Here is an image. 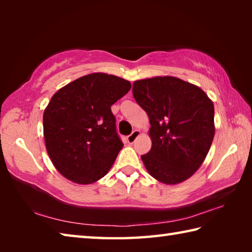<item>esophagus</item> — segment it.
I'll use <instances>...</instances> for the list:
<instances>
[{
  "label": "esophagus",
  "instance_id": "1",
  "mask_svg": "<svg viewBox=\"0 0 252 252\" xmlns=\"http://www.w3.org/2000/svg\"><path fill=\"white\" fill-rule=\"evenodd\" d=\"M139 135H140V131H138V130H134V131H132V133H131L130 135H127V138H126V141L129 142V143H133V142L135 141V139L138 138Z\"/></svg>",
  "mask_w": 252,
  "mask_h": 252
}]
</instances>
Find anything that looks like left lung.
Masks as SVG:
<instances>
[{"mask_svg": "<svg viewBox=\"0 0 252 252\" xmlns=\"http://www.w3.org/2000/svg\"><path fill=\"white\" fill-rule=\"evenodd\" d=\"M132 93L151 125V150L141 156L149 173L167 185L187 180L202 164L215 136L211 100L172 76L135 81Z\"/></svg>", "mask_w": 252, "mask_h": 252, "instance_id": "1", "label": "left lung"}]
</instances>
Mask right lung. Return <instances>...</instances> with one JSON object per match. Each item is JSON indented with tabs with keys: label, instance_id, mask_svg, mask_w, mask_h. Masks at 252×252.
I'll return each mask as SVG.
<instances>
[{
	"label": "right lung",
	"instance_id": "obj_1",
	"mask_svg": "<svg viewBox=\"0 0 252 252\" xmlns=\"http://www.w3.org/2000/svg\"><path fill=\"white\" fill-rule=\"evenodd\" d=\"M130 89L125 79L92 73L52 96L43 114L44 140L63 177L89 185L108 173L123 147L111 105Z\"/></svg>",
	"mask_w": 252,
	"mask_h": 252
}]
</instances>
